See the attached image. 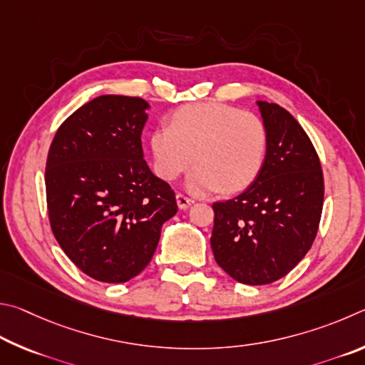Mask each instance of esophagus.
<instances>
[{"instance_id": "esophagus-1", "label": "esophagus", "mask_w": 365, "mask_h": 365, "mask_svg": "<svg viewBox=\"0 0 365 365\" xmlns=\"http://www.w3.org/2000/svg\"><path fill=\"white\" fill-rule=\"evenodd\" d=\"M176 202H178L179 210H187L190 205H194V200L190 199V197L184 195V194H178L176 195Z\"/></svg>"}]
</instances>
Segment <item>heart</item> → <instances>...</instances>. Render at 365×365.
Here are the masks:
<instances>
[{
    "label": "heart",
    "instance_id": "heart-1",
    "mask_svg": "<svg viewBox=\"0 0 365 365\" xmlns=\"http://www.w3.org/2000/svg\"><path fill=\"white\" fill-rule=\"evenodd\" d=\"M266 149L267 134L261 118L220 102L179 108L170 126H158L150 134L160 178L171 181L197 163L186 179L194 194L244 190L263 168Z\"/></svg>",
    "mask_w": 365,
    "mask_h": 365
}]
</instances>
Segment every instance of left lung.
<instances>
[{"label": "left lung", "instance_id": "1", "mask_svg": "<svg viewBox=\"0 0 365 365\" xmlns=\"http://www.w3.org/2000/svg\"><path fill=\"white\" fill-rule=\"evenodd\" d=\"M267 134L263 168L244 192L213 203L216 263L240 284L287 276L316 239L324 203L319 157L302 125L277 104L257 101Z\"/></svg>", "mask_w": 365, "mask_h": 365}]
</instances>
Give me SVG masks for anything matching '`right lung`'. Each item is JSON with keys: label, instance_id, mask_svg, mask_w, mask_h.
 Returning <instances> with one entry per match:
<instances>
[{"label": "right lung", "instance_id": "right-lung-1", "mask_svg": "<svg viewBox=\"0 0 365 365\" xmlns=\"http://www.w3.org/2000/svg\"><path fill=\"white\" fill-rule=\"evenodd\" d=\"M149 107L131 96H99L63 121L48 153L54 237L78 269L101 282L136 277L178 212L168 182L144 160Z\"/></svg>", "mask_w": 365, "mask_h": 365}]
</instances>
